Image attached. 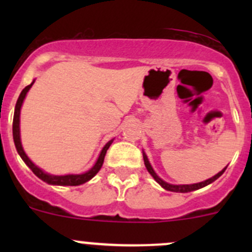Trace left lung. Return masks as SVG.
Listing matches in <instances>:
<instances>
[{
	"instance_id": "left-lung-1",
	"label": "left lung",
	"mask_w": 252,
	"mask_h": 252,
	"mask_svg": "<svg viewBox=\"0 0 252 252\" xmlns=\"http://www.w3.org/2000/svg\"><path fill=\"white\" fill-rule=\"evenodd\" d=\"M142 157H144L145 167H146L147 172L152 175V178H154V179L156 180V182L158 183V184L161 185L163 189L168 190V191H173V192H190V191H194V190L201 189V188H204V187H206V185H208V184H211V183L215 182L216 179H218L220 175L224 173L225 168H227V167H225V168H223L222 171L218 172L217 174L213 175V177L210 178V179H206V180H204V182L196 183V184H178V185L177 184H169V183L164 182L163 179H161V178L156 174V172H155L154 168H152L151 163H150L149 158H147L146 154H145L144 151H142Z\"/></svg>"
}]
</instances>
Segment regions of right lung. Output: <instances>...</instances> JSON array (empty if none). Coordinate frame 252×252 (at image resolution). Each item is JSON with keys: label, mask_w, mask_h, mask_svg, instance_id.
I'll list each match as a JSON object with an SVG mask.
<instances>
[{"label": "right lung", "mask_w": 252, "mask_h": 252, "mask_svg": "<svg viewBox=\"0 0 252 252\" xmlns=\"http://www.w3.org/2000/svg\"><path fill=\"white\" fill-rule=\"evenodd\" d=\"M35 83V79L32 81V84L28 86H25L23 89V91L20 93L19 97H18L17 103H16V108H14V117H13V140H14V145H16V149L19 154V156L22 157V159L24 161V163L29 167L30 169L32 171V173L36 175L37 178H40L41 180H44L45 183L50 185H61V187H77V185H81L84 183L89 182L90 179H93L96 174L98 173V171L101 169L103 164V159H105L106 152H107L108 147L111 146V144L113 142L114 139H112L107 142V144L103 146V149L101 150L100 155H98V158L96 159L95 164L89 169L88 172L81 174H64V175H55V174H50L47 172H45L44 169L39 168L29 157L27 156L25 154L24 149L22 146V140H20V108H22L23 102H24V98L27 96L28 91L30 90V88L32 86V84Z\"/></svg>", "instance_id": "right-lung-1"}]
</instances>
